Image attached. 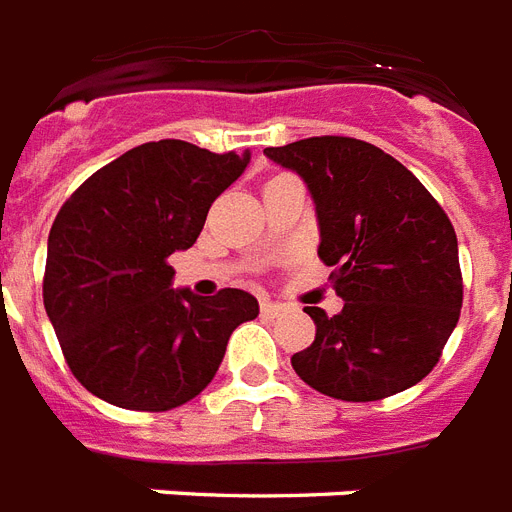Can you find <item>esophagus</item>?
<instances>
[{
	"label": "esophagus",
	"instance_id": "1",
	"mask_svg": "<svg viewBox=\"0 0 512 512\" xmlns=\"http://www.w3.org/2000/svg\"><path fill=\"white\" fill-rule=\"evenodd\" d=\"M282 309H285V306L275 304V301H261V314H264V317H269V320H275V317H280Z\"/></svg>",
	"mask_w": 512,
	"mask_h": 512
}]
</instances>
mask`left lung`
<instances>
[{
  "instance_id": "1",
  "label": "left lung",
  "mask_w": 512,
  "mask_h": 512,
  "mask_svg": "<svg viewBox=\"0 0 512 512\" xmlns=\"http://www.w3.org/2000/svg\"><path fill=\"white\" fill-rule=\"evenodd\" d=\"M312 192L320 259L343 309L306 306L317 325L290 357L304 383L341 402H378L436 367L463 306L455 227L407 166L354 137L267 147Z\"/></svg>"
}]
</instances>
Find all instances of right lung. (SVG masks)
I'll return each mask as SVG.
<instances>
[{"label":"right lung","instance_id":"right-lung-1","mask_svg":"<svg viewBox=\"0 0 512 512\" xmlns=\"http://www.w3.org/2000/svg\"><path fill=\"white\" fill-rule=\"evenodd\" d=\"M248 161L182 140L145 142L94 171L57 211L44 309L73 378L94 396L174 410L214 380L232 330L256 320L251 293L198 298L171 288L169 267Z\"/></svg>","mask_w":512,"mask_h":512}]
</instances>
